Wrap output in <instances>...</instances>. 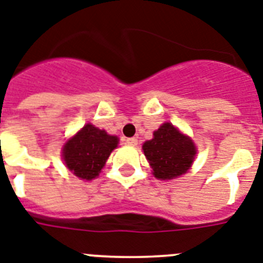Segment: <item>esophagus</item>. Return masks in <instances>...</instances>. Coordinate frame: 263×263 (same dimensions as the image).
<instances>
[{
    "mask_svg": "<svg viewBox=\"0 0 263 263\" xmlns=\"http://www.w3.org/2000/svg\"><path fill=\"white\" fill-rule=\"evenodd\" d=\"M125 143H127L128 145H136V144H138V139H136V138H128V139H125Z\"/></svg>",
    "mask_w": 263,
    "mask_h": 263,
    "instance_id": "1",
    "label": "esophagus"
}]
</instances>
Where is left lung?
Wrapping results in <instances>:
<instances>
[{
  "label": "left lung",
  "mask_w": 263,
  "mask_h": 263,
  "mask_svg": "<svg viewBox=\"0 0 263 263\" xmlns=\"http://www.w3.org/2000/svg\"><path fill=\"white\" fill-rule=\"evenodd\" d=\"M143 151L158 179H174L187 173L195 158L193 140L180 134L171 123L154 132V139L143 144Z\"/></svg>",
  "instance_id": "obj_1"
}]
</instances>
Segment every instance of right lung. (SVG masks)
Masks as SVG:
<instances>
[{
  "label": "right lung",
  "instance_id": "add662e5",
  "mask_svg": "<svg viewBox=\"0 0 263 263\" xmlns=\"http://www.w3.org/2000/svg\"><path fill=\"white\" fill-rule=\"evenodd\" d=\"M118 138L103 129L85 124L64 145L63 158L68 168L83 180L95 179L108 156L118 147Z\"/></svg>",
  "mask_w": 263,
  "mask_h": 263
}]
</instances>
